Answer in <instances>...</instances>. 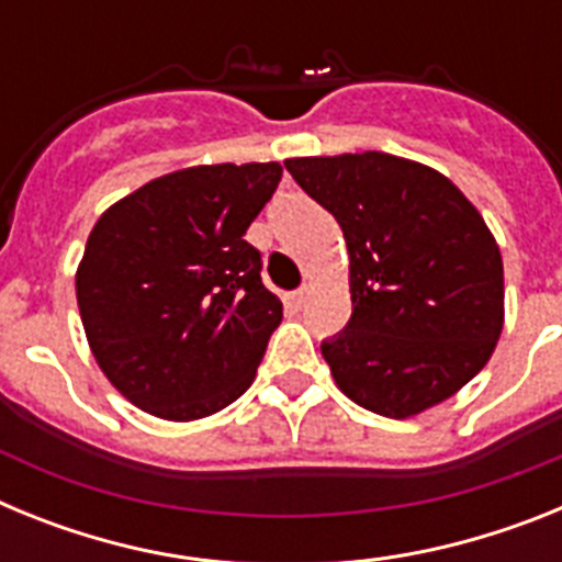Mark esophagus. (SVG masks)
Masks as SVG:
<instances>
[{
	"instance_id": "34e87169",
	"label": "esophagus",
	"mask_w": 562,
	"mask_h": 562,
	"mask_svg": "<svg viewBox=\"0 0 562 562\" xmlns=\"http://www.w3.org/2000/svg\"><path fill=\"white\" fill-rule=\"evenodd\" d=\"M310 295H312V286L304 284L297 292H292V304H295L297 310H301V306H306V301H310Z\"/></svg>"
}]
</instances>
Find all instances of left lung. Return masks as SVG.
Segmentation results:
<instances>
[{"instance_id": "1", "label": "left lung", "mask_w": 562, "mask_h": 562, "mask_svg": "<svg viewBox=\"0 0 562 562\" xmlns=\"http://www.w3.org/2000/svg\"><path fill=\"white\" fill-rule=\"evenodd\" d=\"M284 166L349 247L351 317L321 342L337 389L389 419L464 389L504 329V261L473 202L445 173L394 154Z\"/></svg>"}]
</instances>
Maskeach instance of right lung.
Listing matches in <instances>:
<instances>
[{
  "label": "right lung",
  "instance_id": "obj_1",
  "mask_svg": "<svg viewBox=\"0 0 562 562\" xmlns=\"http://www.w3.org/2000/svg\"><path fill=\"white\" fill-rule=\"evenodd\" d=\"M281 173L278 162L182 168L114 202L89 233L76 272L83 331L140 411L202 419L256 380L284 306L245 233Z\"/></svg>",
  "mask_w": 562,
  "mask_h": 562
}]
</instances>
